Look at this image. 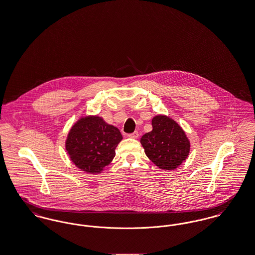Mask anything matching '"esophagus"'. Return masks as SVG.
Masks as SVG:
<instances>
[{
  "mask_svg": "<svg viewBox=\"0 0 255 255\" xmlns=\"http://www.w3.org/2000/svg\"><path fill=\"white\" fill-rule=\"evenodd\" d=\"M138 135H139V133H137V132H133V133H129V134H128V136H129L130 138H137Z\"/></svg>",
  "mask_w": 255,
  "mask_h": 255,
  "instance_id": "obj_1",
  "label": "esophagus"
}]
</instances>
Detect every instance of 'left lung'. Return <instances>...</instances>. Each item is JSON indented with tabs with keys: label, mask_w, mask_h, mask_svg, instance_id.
<instances>
[{
	"label": "left lung",
	"mask_w": 255,
	"mask_h": 255,
	"mask_svg": "<svg viewBox=\"0 0 255 255\" xmlns=\"http://www.w3.org/2000/svg\"><path fill=\"white\" fill-rule=\"evenodd\" d=\"M152 126L153 130L140 138L146 156L160 169H177L190 152L186 133L173 119L164 115L154 117Z\"/></svg>",
	"instance_id": "8db88e82"
}]
</instances>
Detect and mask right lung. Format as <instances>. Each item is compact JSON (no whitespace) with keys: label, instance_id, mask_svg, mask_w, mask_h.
<instances>
[{"label":"right lung","instance_id":"right-lung-1","mask_svg":"<svg viewBox=\"0 0 255 255\" xmlns=\"http://www.w3.org/2000/svg\"><path fill=\"white\" fill-rule=\"evenodd\" d=\"M121 131L101 117L85 116L71 128L66 151L73 164L89 174H99L116 156L122 140Z\"/></svg>","mask_w":255,"mask_h":255}]
</instances>
